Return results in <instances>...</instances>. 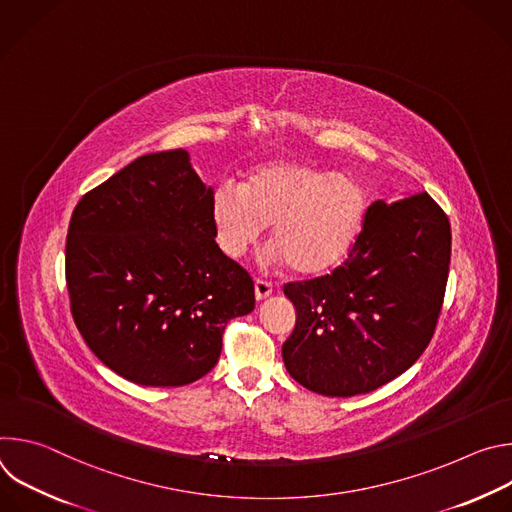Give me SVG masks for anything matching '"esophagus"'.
<instances>
[{
    "label": "esophagus",
    "mask_w": 512,
    "mask_h": 512,
    "mask_svg": "<svg viewBox=\"0 0 512 512\" xmlns=\"http://www.w3.org/2000/svg\"><path fill=\"white\" fill-rule=\"evenodd\" d=\"M271 294H273V283H271V281L255 279V298H257L259 302H261V300H267Z\"/></svg>",
    "instance_id": "esophagus-1"
}]
</instances>
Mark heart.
<instances>
[{
	"mask_svg": "<svg viewBox=\"0 0 512 512\" xmlns=\"http://www.w3.org/2000/svg\"><path fill=\"white\" fill-rule=\"evenodd\" d=\"M369 192L348 174L300 160H265L241 188L218 186L210 202L214 235L229 257H243L271 225L273 255L300 275L338 267L356 245Z\"/></svg>",
	"mask_w": 512,
	"mask_h": 512,
	"instance_id": "heart-1",
	"label": "heart"
}]
</instances>
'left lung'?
<instances>
[{"instance_id":"left-lung-1","label":"left lung","mask_w":512,"mask_h":512,"mask_svg":"<svg viewBox=\"0 0 512 512\" xmlns=\"http://www.w3.org/2000/svg\"><path fill=\"white\" fill-rule=\"evenodd\" d=\"M450 255V221L427 192L373 202L340 267L283 287L298 312L281 348L287 373L326 397L371 393L405 373L435 332Z\"/></svg>"}]
</instances>
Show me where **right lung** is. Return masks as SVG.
I'll return each instance as SVG.
<instances>
[{"label":"right lung","instance_id":"obj_1","mask_svg":"<svg viewBox=\"0 0 512 512\" xmlns=\"http://www.w3.org/2000/svg\"><path fill=\"white\" fill-rule=\"evenodd\" d=\"M212 188L184 150L141 156L89 190L66 235V287L95 356L143 387H182L216 364L253 279L214 241Z\"/></svg>","mask_w":512,"mask_h":512}]
</instances>
